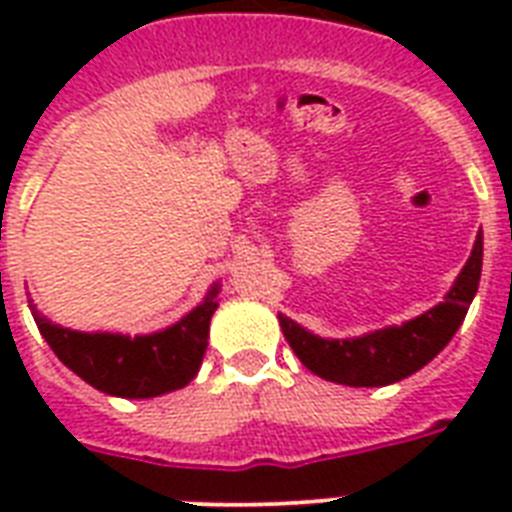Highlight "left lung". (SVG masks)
<instances>
[{
    "label": "left lung",
    "mask_w": 512,
    "mask_h": 512,
    "mask_svg": "<svg viewBox=\"0 0 512 512\" xmlns=\"http://www.w3.org/2000/svg\"><path fill=\"white\" fill-rule=\"evenodd\" d=\"M484 265V236L478 233L468 263L444 303L401 327H385L350 340H324L279 313L289 348L313 374L350 388H380L414 374L449 345L478 292Z\"/></svg>",
    "instance_id": "8db88e82"
}]
</instances>
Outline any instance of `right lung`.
<instances>
[{
  "label": "right lung",
  "mask_w": 512,
  "mask_h": 512,
  "mask_svg": "<svg viewBox=\"0 0 512 512\" xmlns=\"http://www.w3.org/2000/svg\"><path fill=\"white\" fill-rule=\"evenodd\" d=\"M217 295L220 284L177 324L138 337L74 332L39 316L34 305L31 313L55 356L92 388L119 398H154L185 388L196 377L207 350L209 321L217 311Z\"/></svg>",
  "instance_id": "obj_1"
}]
</instances>
